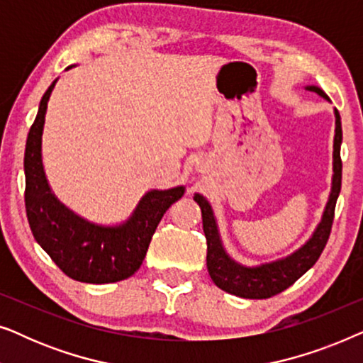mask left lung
I'll return each instance as SVG.
<instances>
[{
  "mask_svg": "<svg viewBox=\"0 0 363 363\" xmlns=\"http://www.w3.org/2000/svg\"><path fill=\"white\" fill-rule=\"evenodd\" d=\"M307 91H312L329 101L325 92L317 86H307ZM335 113V135H334V175H332V188L329 200H327L325 210L322 213V220L312 233V236L302 245L299 250L291 252L282 259L264 262L259 266H242L228 255L221 242L220 231H218L216 218L213 208L208 200L200 193H195V200L201 208L203 231L206 236V267L211 279L220 289L230 292L233 296L245 297V299H267L279 294L287 287L294 284L302 274H306L319 256L324 251L327 240L330 236L332 221H334L335 203L340 193L342 185V160H340V145H342V123L339 111L334 108Z\"/></svg>",
  "mask_w": 363,
  "mask_h": 363,
  "instance_id": "1",
  "label": "left lung"
}]
</instances>
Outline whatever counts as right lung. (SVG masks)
Returning a JSON list of instances; mask_svg holds the SVG:
<instances>
[{
    "instance_id": "1",
    "label": "right lung",
    "mask_w": 363,
    "mask_h": 363,
    "mask_svg": "<svg viewBox=\"0 0 363 363\" xmlns=\"http://www.w3.org/2000/svg\"><path fill=\"white\" fill-rule=\"evenodd\" d=\"M57 79L39 102L24 152V201L33 236L59 269L72 279L89 284L127 279L142 266L158 223L183 196L185 186L147 191L128 220L116 226L96 225L62 205L49 186L41 153L44 118Z\"/></svg>"
}]
</instances>
